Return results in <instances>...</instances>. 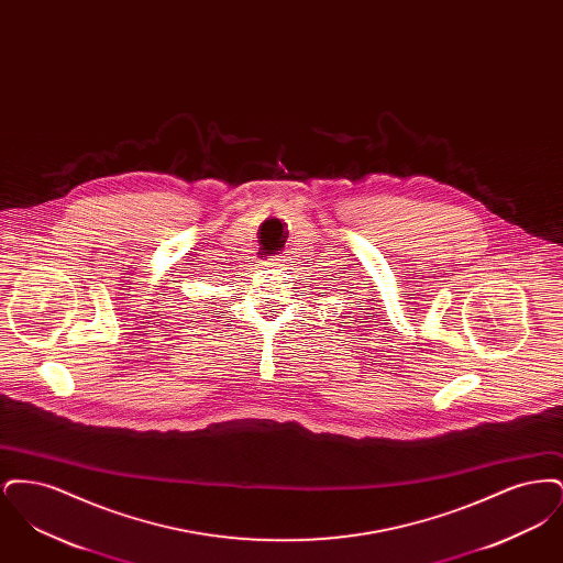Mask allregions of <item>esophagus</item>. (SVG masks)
<instances>
[{"mask_svg":"<svg viewBox=\"0 0 563 563\" xmlns=\"http://www.w3.org/2000/svg\"><path fill=\"white\" fill-rule=\"evenodd\" d=\"M287 257L285 255H274V257H269V260H266V266L272 269H283L285 266H287Z\"/></svg>","mask_w":563,"mask_h":563,"instance_id":"1","label":"esophagus"}]
</instances>
